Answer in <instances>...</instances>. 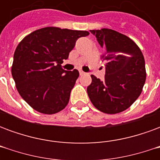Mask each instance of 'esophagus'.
I'll return each mask as SVG.
<instances>
[{
  "mask_svg": "<svg viewBox=\"0 0 160 160\" xmlns=\"http://www.w3.org/2000/svg\"><path fill=\"white\" fill-rule=\"evenodd\" d=\"M83 74H85L83 71H80V75H83Z\"/></svg>",
  "mask_w": 160,
  "mask_h": 160,
  "instance_id": "34e87169",
  "label": "esophagus"
}]
</instances>
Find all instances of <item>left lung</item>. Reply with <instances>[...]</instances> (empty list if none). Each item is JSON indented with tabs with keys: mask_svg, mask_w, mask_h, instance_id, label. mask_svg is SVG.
I'll return each mask as SVG.
<instances>
[{
	"mask_svg": "<svg viewBox=\"0 0 160 160\" xmlns=\"http://www.w3.org/2000/svg\"><path fill=\"white\" fill-rule=\"evenodd\" d=\"M105 50V75H94L87 87L91 102L98 111L117 114L127 110L141 95L146 81L144 56L141 49L126 35L114 30H91Z\"/></svg>",
	"mask_w": 160,
	"mask_h": 160,
	"instance_id": "obj_1",
	"label": "left lung"
}]
</instances>
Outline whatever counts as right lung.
Masks as SVG:
<instances>
[{"label": "right lung", "mask_w": 160, "mask_h": 160, "mask_svg": "<svg viewBox=\"0 0 160 160\" xmlns=\"http://www.w3.org/2000/svg\"><path fill=\"white\" fill-rule=\"evenodd\" d=\"M88 35L87 31L48 26L19 42L13 55L12 75L19 95L35 111L55 114L68 104L79 71H65L61 64L68 58L77 39Z\"/></svg>", "instance_id": "add662e5"}]
</instances>
